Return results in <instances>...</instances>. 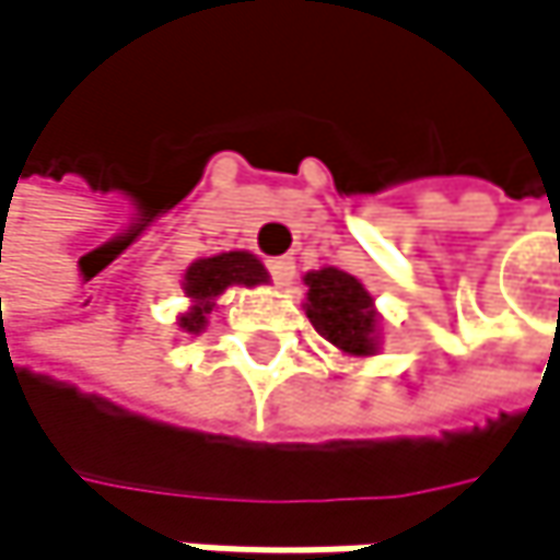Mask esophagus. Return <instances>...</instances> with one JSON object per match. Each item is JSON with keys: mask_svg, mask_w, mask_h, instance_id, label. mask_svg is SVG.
I'll use <instances>...</instances> for the list:
<instances>
[{"mask_svg": "<svg viewBox=\"0 0 560 560\" xmlns=\"http://www.w3.org/2000/svg\"><path fill=\"white\" fill-rule=\"evenodd\" d=\"M267 270H270V277H273L280 287H287V283L296 277V260H293V257H270V260H267Z\"/></svg>", "mask_w": 560, "mask_h": 560, "instance_id": "34e87169", "label": "esophagus"}]
</instances>
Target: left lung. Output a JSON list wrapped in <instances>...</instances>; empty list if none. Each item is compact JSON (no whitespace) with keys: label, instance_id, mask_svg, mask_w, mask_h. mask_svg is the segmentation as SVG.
<instances>
[{"label":"left lung","instance_id":"left-lung-1","mask_svg":"<svg viewBox=\"0 0 560 560\" xmlns=\"http://www.w3.org/2000/svg\"><path fill=\"white\" fill-rule=\"evenodd\" d=\"M310 303L306 315L315 331L338 351L364 358L377 348V313L371 293L345 270L322 267L306 273Z\"/></svg>","mask_w":560,"mask_h":560}]
</instances>
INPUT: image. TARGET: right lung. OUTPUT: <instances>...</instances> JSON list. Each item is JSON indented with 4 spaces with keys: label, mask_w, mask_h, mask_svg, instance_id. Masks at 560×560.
Wrapping results in <instances>:
<instances>
[{
    "label": "right lung",
    "mask_w": 560,
    "mask_h": 560,
    "mask_svg": "<svg viewBox=\"0 0 560 560\" xmlns=\"http://www.w3.org/2000/svg\"><path fill=\"white\" fill-rule=\"evenodd\" d=\"M267 280V270L264 264L247 254V250H229V254H215V257H206V260H196L189 270H186V296L196 303L189 313L179 318V325L186 331H199L206 325V313L212 310V300L219 293H225L229 287L235 283H245V287H257Z\"/></svg>",
    "instance_id": "right-lung-1"
}]
</instances>
